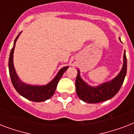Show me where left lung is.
Segmentation results:
<instances>
[{"label": "left lung", "instance_id": "1", "mask_svg": "<svg viewBox=\"0 0 134 134\" xmlns=\"http://www.w3.org/2000/svg\"><path fill=\"white\" fill-rule=\"evenodd\" d=\"M127 57L124 53V63L120 74L111 81L100 85L98 87H91L80 77V71L76 79V91L79 97L83 102L89 104H95L104 102L113 98L122 86L127 74Z\"/></svg>", "mask_w": 134, "mask_h": 134}]
</instances>
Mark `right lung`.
Wrapping results in <instances>:
<instances>
[{
	"mask_svg": "<svg viewBox=\"0 0 134 134\" xmlns=\"http://www.w3.org/2000/svg\"><path fill=\"white\" fill-rule=\"evenodd\" d=\"M20 34H21V32L16 37L14 43V46L12 48L9 58L8 65H9V75L11 78L12 83L18 93L20 94L21 95L23 96L27 99L36 102H44V101L50 99L53 95L59 81L62 77L63 74L65 73V71L67 69L68 67H63V69H61L56 75V76L53 79V81H51L46 86H34L24 83L23 82L20 81L16 75L13 64V53L14 47H15V43Z\"/></svg>",
	"mask_w": 134,
	"mask_h": 134,
	"instance_id": "right-lung-1",
	"label": "right lung"
}]
</instances>
